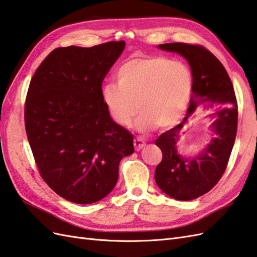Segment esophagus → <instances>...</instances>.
<instances>
[{"label": "esophagus", "instance_id": "esophagus-1", "mask_svg": "<svg viewBox=\"0 0 257 257\" xmlns=\"http://www.w3.org/2000/svg\"><path fill=\"white\" fill-rule=\"evenodd\" d=\"M144 146H145V141L141 139V137H136V139L134 140V147H135L137 152L141 150Z\"/></svg>", "mask_w": 257, "mask_h": 257}]
</instances>
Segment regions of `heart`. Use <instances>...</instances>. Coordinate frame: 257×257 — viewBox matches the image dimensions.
<instances>
[{"label": "heart", "instance_id": "heart-1", "mask_svg": "<svg viewBox=\"0 0 257 257\" xmlns=\"http://www.w3.org/2000/svg\"><path fill=\"white\" fill-rule=\"evenodd\" d=\"M116 85H104L101 98L111 117L127 126L141 112L135 126L148 132L166 130L180 122L189 107L193 76L183 62L161 55L130 59L118 67Z\"/></svg>", "mask_w": 257, "mask_h": 257}]
</instances>
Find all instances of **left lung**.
Instances as JSON below:
<instances>
[{
  "label": "left lung",
  "instance_id": "1",
  "mask_svg": "<svg viewBox=\"0 0 257 257\" xmlns=\"http://www.w3.org/2000/svg\"><path fill=\"white\" fill-rule=\"evenodd\" d=\"M158 48L178 53L187 61L193 76V93L183 121L156 140L162 160L156 168L155 181L168 196L192 201L209 192L226 170L236 135L235 93L226 68L208 50L181 42L165 43ZM199 106L213 111L208 116L212 121L211 139L199 153L183 155L177 145L180 133Z\"/></svg>",
  "mask_w": 257,
  "mask_h": 257
}]
</instances>
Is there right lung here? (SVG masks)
<instances>
[{"mask_svg": "<svg viewBox=\"0 0 257 257\" xmlns=\"http://www.w3.org/2000/svg\"><path fill=\"white\" fill-rule=\"evenodd\" d=\"M125 48H58L31 78L25 125L42 179L67 201L92 204L114 189L118 165L134 153L133 134L111 117L101 85Z\"/></svg>", "mask_w": 257, "mask_h": 257, "instance_id": "obj_1", "label": "right lung"}]
</instances>
